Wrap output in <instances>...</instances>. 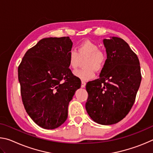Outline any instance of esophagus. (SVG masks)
I'll use <instances>...</instances> for the list:
<instances>
[{"instance_id": "esophagus-1", "label": "esophagus", "mask_w": 153, "mask_h": 153, "mask_svg": "<svg viewBox=\"0 0 153 153\" xmlns=\"http://www.w3.org/2000/svg\"><path fill=\"white\" fill-rule=\"evenodd\" d=\"M81 86H82V88H85V86H86V82H85L84 81H82Z\"/></svg>"}]
</instances>
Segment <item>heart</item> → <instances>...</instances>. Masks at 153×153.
<instances>
[{
  "instance_id": "heart-1",
  "label": "heart",
  "mask_w": 153,
  "mask_h": 153,
  "mask_svg": "<svg viewBox=\"0 0 153 153\" xmlns=\"http://www.w3.org/2000/svg\"><path fill=\"white\" fill-rule=\"evenodd\" d=\"M99 48L100 46L97 43L86 40L77 46V51H70L68 54V64L72 69H76L78 67L81 59L87 57L85 62L86 68L76 71L75 76L86 81L94 77V69L97 71L101 70L105 63L106 55Z\"/></svg>"
}]
</instances>
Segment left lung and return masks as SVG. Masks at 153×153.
<instances>
[{
  "mask_svg": "<svg viewBox=\"0 0 153 153\" xmlns=\"http://www.w3.org/2000/svg\"><path fill=\"white\" fill-rule=\"evenodd\" d=\"M107 57L98 79L88 82L86 109L101 125L117 123L128 115L135 102L142 76L138 56L118 37L103 40Z\"/></svg>",
  "mask_w": 153,
  "mask_h": 153,
  "instance_id": "obj_1",
  "label": "left lung"
}]
</instances>
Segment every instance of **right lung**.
<instances>
[{
    "label": "right lung",
    "instance_id": "add662e5",
    "mask_svg": "<svg viewBox=\"0 0 153 153\" xmlns=\"http://www.w3.org/2000/svg\"><path fill=\"white\" fill-rule=\"evenodd\" d=\"M72 45L68 36L43 38L25 53L18 67L25 109L44 129H55L66 121L69 103L81 86L69 68Z\"/></svg>",
    "mask_w": 153,
    "mask_h": 153
}]
</instances>
